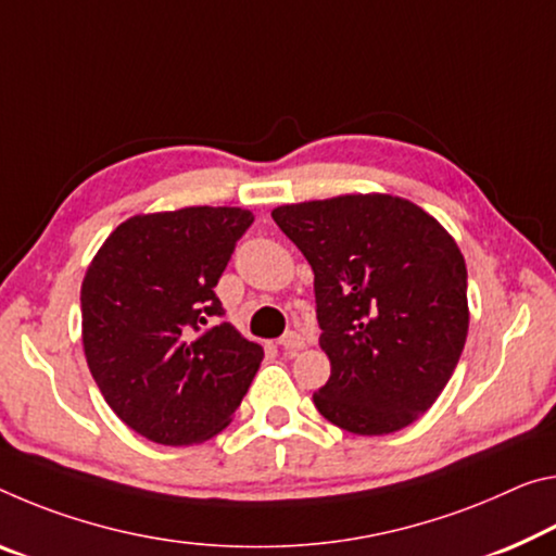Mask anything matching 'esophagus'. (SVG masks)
<instances>
[{
	"instance_id": "esophagus-1",
	"label": "esophagus",
	"mask_w": 556,
	"mask_h": 556,
	"mask_svg": "<svg viewBox=\"0 0 556 556\" xmlns=\"http://www.w3.org/2000/svg\"><path fill=\"white\" fill-rule=\"evenodd\" d=\"M304 346H306V341H304L302 333H296V331H289V333H285V337L279 339V349L285 351V354H289V356H294L296 351H302Z\"/></svg>"
}]
</instances>
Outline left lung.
Wrapping results in <instances>:
<instances>
[{"instance_id": "obj_1", "label": "left lung", "mask_w": 556, "mask_h": 556, "mask_svg": "<svg viewBox=\"0 0 556 556\" xmlns=\"http://www.w3.org/2000/svg\"><path fill=\"white\" fill-rule=\"evenodd\" d=\"M271 217L314 271L331 361L316 410L356 435L410 426L443 393L468 339V269L453 235L389 192L294 202Z\"/></svg>"}]
</instances>
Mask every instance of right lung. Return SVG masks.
I'll use <instances>...</instances> for the list:
<instances>
[{
	"label": "right lung",
	"instance_id": "1",
	"mask_svg": "<svg viewBox=\"0 0 556 556\" xmlns=\"http://www.w3.org/2000/svg\"><path fill=\"white\" fill-rule=\"evenodd\" d=\"M244 207L134 215L81 281L86 364L111 410L161 445H198L230 426L262 364L223 314L215 287L252 225Z\"/></svg>",
	"mask_w": 556,
	"mask_h": 556
}]
</instances>
